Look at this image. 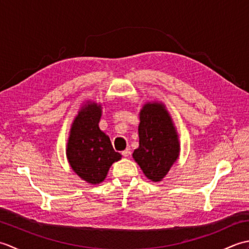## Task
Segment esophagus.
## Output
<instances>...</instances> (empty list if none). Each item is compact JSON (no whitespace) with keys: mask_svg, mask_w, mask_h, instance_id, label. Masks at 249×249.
<instances>
[{"mask_svg":"<svg viewBox=\"0 0 249 249\" xmlns=\"http://www.w3.org/2000/svg\"><path fill=\"white\" fill-rule=\"evenodd\" d=\"M122 155H123L124 157H128L129 155H130V149H126V150H124L123 152H122Z\"/></svg>","mask_w":249,"mask_h":249,"instance_id":"obj_1","label":"esophagus"}]
</instances>
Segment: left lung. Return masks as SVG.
<instances>
[{
    "instance_id": "8db88e82",
    "label": "left lung",
    "mask_w": 249,
    "mask_h": 249,
    "mask_svg": "<svg viewBox=\"0 0 249 249\" xmlns=\"http://www.w3.org/2000/svg\"><path fill=\"white\" fill-rule=\"evenodd\" d=\"M139 115V147L133 157L147 178L160 182L179 155L177 129L162 103H146Z\"/></svg>"
}]
</instances>
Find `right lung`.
Instances as JSON below:
<instances>
[{"label": "right lung", "instance_id": "obj_1", "mask_svg": "<svg viewBox=\"0 0 249 249\" xmlns=\"http://www.w3.org/2000/svg\"><path fill=\"white\" fill-rule=\"evenodd\" d=\"M102 106L88 102L73 120L66 156L73 171L89 184L102 183L109 168L122 155L115 152L109 137L99 129Z\"/></svg>", "mask_w": 249, "mask_h": 249}]
</instances>
